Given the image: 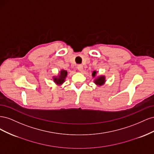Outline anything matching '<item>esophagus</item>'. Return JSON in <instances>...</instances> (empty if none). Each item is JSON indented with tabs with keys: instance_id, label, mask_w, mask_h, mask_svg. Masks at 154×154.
<instances>
[{
	"instance_id": "1",
	"label": "esophagus",
	"mask_w": 154,
	"mask_h": 154,
	"mask_svg": "<svg viewBox=\"0 0 154 154\" xmlns=\"http://www.w3.org/2000/svg\"><path fill=\"white\" fill-rule=\"evenodd\" d=\"M77 68H78V69L80 71H83V66H82V65H81V64L78 65Z\"/></svg>"
}]
</instances>
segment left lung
I'll return each mask as SVG.
<instances>
[{"mask_svg":"<svg viewBox=\"0 0 154 154\" xmlns=\"http://www.w3.org/2000/svg\"><path fill=\"white\" fill-rule=\"evenodd\" d=\"M96 72L94 71H93L92 75L93 77H94L96 76ZM105 82V77L104 76H100L97 78H96L95 81H94V83H96V84L97 85H103V83Z\"/></svg>","mask_w":154,"mask_h":154,"instance_id":"1","label":"left lung"}]
</instances>
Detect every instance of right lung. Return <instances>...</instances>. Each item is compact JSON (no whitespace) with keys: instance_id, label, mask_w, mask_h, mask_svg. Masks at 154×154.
I'll use <instances>...</instances> for the list:
<instances>
[{"instance_id":"add662e5","label":"right lung","mask_w":154,"mask_h":154,"mask_svg":"<svg viewBox=\"0 0 154 154\" xmlns=\"http://www.w3.org/2000/svg\"><path fill=\"white\" fill-rule=\"evenodd\" d=\"M67 75V72L64 70H62L61 72L60 73V75L57 77H54V81L57 84H62V83L64 82L65 79H66V76Z\"/></svg>"}]
</instances>
